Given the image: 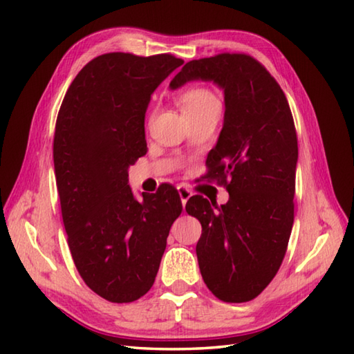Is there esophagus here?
Segmentation results:
<instances>
[{"instance_id": "1", "label": "esophagus", "mask_w": 354, "mask_h": 354, "mask_svg": "<svg viewBox=\"0 0 354 354\" xmlns=\"http://www.w3.org/2000/svg\"><path fill=\"white\" fill-rule=\"evenodd\" d=\"M178 193H179V199H181V204H183V208H185V204H187V201L190 199V196H192V192L187 189V187H184V185H179L178 187Z\"/></svg>"}]
</instances>
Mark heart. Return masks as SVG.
I'll use <instances>...</instances> for the list:
<instances>
[{
  "mask_svg": "<svg viewBox=\"0 0 354 354\" xmlns=\"http://www.w3.org/2000/svg\"><path fill=\"white\" fill-rule=\"evenodd\" d=\"M214 103H219V99H217L209 89L202 88V86H194V88L187 89V91L181 95V108L184 114L201 111Z\"/></svg>",
  "mask_w": 354,
  "mask_h": 354,
  "instance_id": "1",
  "label": "heart"
}]
</instances>
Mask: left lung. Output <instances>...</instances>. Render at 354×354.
<instances>
[{"mask_svg":"<svg viewBox=\"0 0 354 354\" xmlns=\"http://www.w3.org/2000/svg\"><path fill=\"white\" fill-rule=\"evenodd\" d=\"M194 80L213 82L223 91V126L207 165L230 199L217 205L192 196L185 212L202 225L196 255L207 288L222 301L245 303L275 277L288 248L295 124L283 89L251 56L223 53L190 61L169 86L175 91Z\"/></svg>","mask_w":354,"mask_h":354,"instance_id":"1","label":"left lung"}]
</instances>
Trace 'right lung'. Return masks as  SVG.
I'll return each instance as SVG.
<instances>
[{
    "instance_id": "1",
    "label": "right lung",
    "mask_w": 354,
    "mask_h": 354,
    "mask_svg": "<svg viewBox=\"0 0 354 354\" xmlns=\"http://www.w3.org/2000/svg\"><path fill=\"white\" fill-rule=\"evenodd\" d=\"M183 64L171 55H102L80 70L59 109L53 160L68 246L88 288L111 303L152 288L183 212L171 185L138 201L127 184L147 150L150 95Z\"/></svg>"
}]
</instances>
